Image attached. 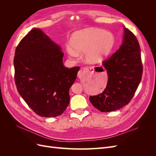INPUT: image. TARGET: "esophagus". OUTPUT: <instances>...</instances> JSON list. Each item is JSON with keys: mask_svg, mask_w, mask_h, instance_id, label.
I'll return each mask as SVG.
<instances>
[{"mask_svg": "<svg viewBox=\"0 0 156 156\" xmlns=\"http://www.w3.org/2000/svg\"><path fill=\"white\" fill-rule=\"evenodd\" d=\"M93 69H94L93 67H87L85 68H83V69H81L77 73V77L79 79L83 78V77L84 75H86L88 72H90V71L93 70Z\"/></svg>", "mask_w": 156, "mask_h": 156, "instance_id": "esophagus-1", "label": "esophagus"}]
</instances>
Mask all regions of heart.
<instances>
[{
    "instance_id": "1",
    "label": "heart",
    "mask_w": 156,
    "mask_h": 156,
    "mask_svg": "<svg viewBox=\"0 0 156 156\" xmlns=\"http://www.w3.org/2000/svg\"><path fill=\"white\" fill-rule=\"evenodd\" d=\"M112 33L96 28H87L75 32L70 37V45L66 47L72 58H77L78 53L84 52L87 62L96 64L104 60L111 54L115 45Z\"/></svg>"
}]
</instances>
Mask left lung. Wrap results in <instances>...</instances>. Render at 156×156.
<instances>
[{"mask_svg": "<svg viewBox=\"0 0 156 156\" xmlns=\"http://www.w3.org/2000/svg\"><path fill=\"white\" fill-rule=\"evenodd\" d=\"M122 44L115 53L103 62L107 69L105 89L96 96H90L94 107L101 112H111L127 105L141 81L143 65L140 49L136 36L124 27Z\"/></svg>", "mask_w": 156, "mask_h": 156, "instance_id": "obj_1", "label": "left lung"}]
</instances>
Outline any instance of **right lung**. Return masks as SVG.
I'll use <instances>...</instances> for the list:
<instances>
[{
  "instance_id": "add662e5",
  "label": "right lung",
  "mask_w": 156,
  "mask_h": 156,
  "mask_svg": "<svg viewBox=\"0 0 156 156\" xmlns=\"http://www.w3.org/2000/svg\"><path fill=\"white\" fill-rule=\"evenodd\" d=\"M60 47L40 29H33L16 49L13 64L17 91L37 115L56 117L70 100L69 90L80 68H66Z\"/></svg>"
}]
</instances>
